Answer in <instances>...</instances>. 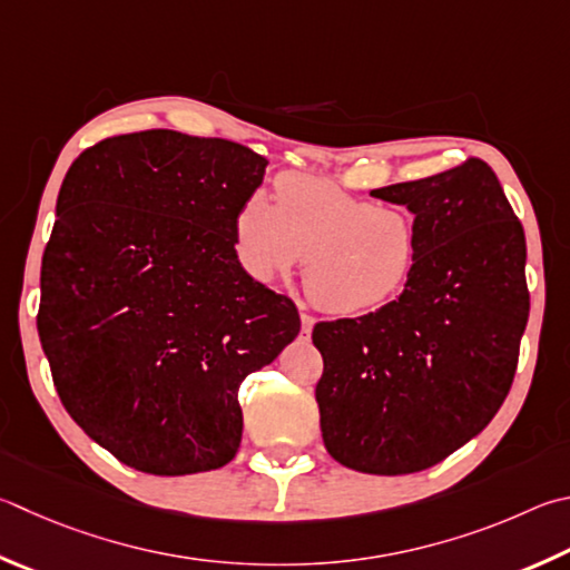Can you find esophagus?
<instances>
[{
  "mask_svg": "<svg viewBox=\"0 0 570 570\" xmlns=\"http://www.w3.org/2000/svg\"><path fill=\"white\" fill-rule=\"evenodd\" d=\"M314 324H316V318H314L312 314L302 312V331H304V336H306V338L312 336V328H314Z\"/></svg>",
  "mask_w": 570,
  "mask_h": 570,
  "instance_id": "obj_1",
  "label": "esophagus"
}]
</instances>
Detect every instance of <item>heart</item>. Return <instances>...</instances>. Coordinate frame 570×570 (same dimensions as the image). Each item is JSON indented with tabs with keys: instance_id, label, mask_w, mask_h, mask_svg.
<instances>
[{
	"instance_id": "obj_1",
	"label": "heart",
	"mask_w": 570,
	"mask_h": 570,
	"mask_svg": "<svg viewBox=\"0 0 570 570\" xmlns=\"http://www.w3.org/2000/svg\"><path fill=\"white\" fill-rule=\"evenodd\" d=\"M234 249L246 274L272 282L304 262V292L321 312L358 316L403 292L421 256L419 222L328 179L286 171L274 204L249 194L234 216Z\"/></svg>"
}]
</instances>
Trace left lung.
Segmentation results:
<instances>
[{
  "label": "left lung",
  "mask_w": 570,
  "mask_h": 570,
  "mask_svg": "<svg viewBox=\"0 0 570 570\" xmlns=\"http://www.w3.org/2000/svg\"><path fill=\"white\" fill-rule=\"evenodd\" d=\"M371 194L409 206L421 256L396 302L314 326L316 403L338 463L401 475L451 456L509 396L531 308L525 236L475 157Z\"/></svg>",
  "instance_id": "left-lung-1"
}]
</instances>
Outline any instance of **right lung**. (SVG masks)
<instances>
[{
	"label": "right lung",
	"instance_id": "obj_1",
	"mask_svg": "<svg viewBox=\"0 0 570 570\" xmlns=\"http://www.w3.org/2000/svg\"><path fill=\"white\" fill-rule=\"evenodd\" d=\"M266 159L236 141L147 129L71 164L41 256L37 328L61 403L131 469H222L242 443L239 386L296 338L254 282L234 216Z\"/></svg>",
	"mask_w": 570,
	"mask_h": 570
}]
</instances>
